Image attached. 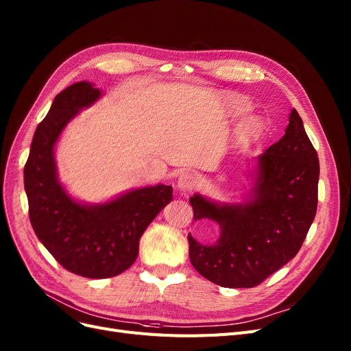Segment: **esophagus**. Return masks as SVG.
<instances>
[{
	"instance_id": "esophagus-1",
	"label": "esophagus",
	"mask_w": 351,
	"mask_h": 351,
	"mask_svg": "<svg viewBox=\"0 0 351 351\" xmlns=\"http://www.w3.org/2000/svg\"><path fill=\"white\" fill-rule=\"evenodd\" d=\"M196 181H197V178H196L195 174L186 171L183 174H180L178 181H177V186H178L180 190H190V189L195 187Z\"/></svg>"
}]
</instances>
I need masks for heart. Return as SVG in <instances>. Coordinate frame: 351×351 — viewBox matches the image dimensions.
<instances>
[{"label":"heart","mask_w":351,"mask_h":351,"mask_svg":"<svg viewBox=\"0 0 351 351\" xmlns=\"http://www.w3.org/2000/svg\"><path fill=\"white\" fill-rule=\"evenodd\" d=\"M247 108H248L247 104L241 103V101H232L231 104H229V110H231L232 114H243L247 112ZM258 130H260V123L256 119H250L243 128V132L245 135H256Z\"/></svg>","instance_id":"heart-1"}]
</instances>
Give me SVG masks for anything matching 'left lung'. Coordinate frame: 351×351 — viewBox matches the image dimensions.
Listing matches in <instances>:
<instances>
[{
  "label": "left lung",
  "instance_id": "obj_1",
  "mask_svg": "<svg viewBox=\"0 0 351 351\" xmlns=\"http://www.w3.org/2000/svg\"><path fill=\"white\" fill-rule=\"evenodd\" d=\"M318 178L317 151L293 108L283 138L257 158L256 183L244 203L190 197L195 221L221 226L213 245L189 235L193 267L223 287L260 285L304 244L317 213Z\"/></svg>",
  "mask_w": 351,
  "mask_h": 351
}]
</instances>
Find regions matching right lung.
<instances>
[{
	"instance_id": "right-lung-1",
	"label": "right lung",
	"mask_w": 351,
	"mask_h": 351,
	"mask_svg": "<svg viewBox=\"0 0 351 351\" xmlns=\"http://www.w3.org/2000/svg\"><path fill=\"white\" fill-rule=\"evenodd\" d=\"M100 97L101 91L87 81L60 91L34 132L24 165L34 234L64 269L90 279L128 270L138 257L145 229L173 200L171 186L156 184L130 190L106 203L86 204L72 199L59 183L53 152L60 132Z\"/></svg>"
}]
</instances>
